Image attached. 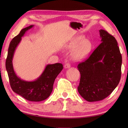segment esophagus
Returning a JSON list of instances; mask_svg holds the SVG:
<instances>
[{
    "label": "esophagus",
    "mask_w": 128,
    "mask_h": 128,
    "mask_svg": "<svg viewBox=\"0 0 128 128\" xmlns=\"http://www.w3.org/2000/svg\"><path fill=\"white\" fill-rule=\"evenodd\" d=\"M64 68L66 69L69 68H70V64L67 60L66 61V64L64 65Z\"/></svg>",
    "instance_id": "1"
}]
</instances>
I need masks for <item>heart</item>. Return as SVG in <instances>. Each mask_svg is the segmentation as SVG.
Segmentation results:
<instances>
[{
	"label": "heart",
	"instance_id": "b5f03b06",
	"mask_svg": "<svg viewBox=\"0 0 128 128\" xmlns=\"http://www.w3.org/2000/svg\"><path fill=\"white\" fill-rule=\"evenodd\" d=\"M84 39L83 37H80L75 40L70 46V49H74L75 48L78 43ZM92 50V43L90 40L88 39H85L82 40L78 47L76 48L72 53V58L75 60H81L88 56Z\"/></svg>",
	"mask_w": 128,
	"mask_h": 128
}]
</instances>
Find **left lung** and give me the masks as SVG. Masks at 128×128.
<instances>
[{"mask_svg": "<svg viewBox=\"0 0 128 128\" xmlns=\"http://www.w3.org/2000/svg\"><path fill=\"white\" fill-rule=\"evenodd\" d=\"M101 43L89 58L78 66L81 77L78 93L88 102L102 100L118 86L121 78L122 55L112 35L100 30Z\"/></svg>", "mask_w": 128, "mask_h": 128, "instance_id": "8db88e82", "label": "left lung"}]
</instances>
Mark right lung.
<instances>
[{"mask_svg":"<svg viewBox=\"0 0 128 128\" xmlns=\"http://www.w3.org/2000/svg\"><path fill=\"white\" fill-rule=\"evenodd\" d=\"M34 26L30 25L21 30L20 34L10 42L5 66L12 91L30 101L40 102L47 99L50 96L54 81L63 69V66L60 63L48 64L40 77L32 81L23 80L16 75L12 65L14 54L21 41V37Z\"/></svg>","mask_w":128,"mask_h":128,"instance_id":"add662e5","label":"right lung"}]
</instances>
